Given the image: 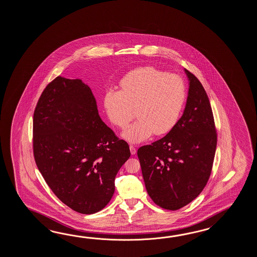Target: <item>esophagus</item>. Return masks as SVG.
<instances>
[{
	"label": "esophagus",
	"instance_id": "esophagus-1",
	"mask_svg": "<svg viewBox=\"0 0 257 257\" xmlns=\"http://www.w3.org/2000/svg\"><path fill=\"white\" fill-rule=\"evenodd\" d=\"M130 150H131V153L132 155L136 154V148L134 147L133 145H131V146H130Z\"/></svg>",
	"mask_w": 257,
	"mask_h": 257
}]
</instances>
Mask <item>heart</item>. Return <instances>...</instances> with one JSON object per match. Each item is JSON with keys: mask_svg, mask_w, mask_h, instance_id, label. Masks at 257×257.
I'll return each instance as SVG.
<instances>
[{"mask_svg": "<svg viewBox=\"0 0 257 257\" xmlns=\"http://www.w3.org/2000/svg\"><path fill=\"white\" fill-rule=\"evenodd\" d=\"M186 100V83L180 76L147 66L128 72L121 80L120 91H107L104 106L110 122L121 130L134 118L136 110L139 119L122 137L140 143L153 133L162 136L173 131Z\"/></svg>", "mask_w": 257, "mask_h": 257, "instance_id": "heart-1", "label": "heart"}]
</instances>
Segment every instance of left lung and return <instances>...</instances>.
Returning <instances> with one entry per match:
<instances>
[{
    "mask_svg": "<svg viewBox=\"0 0 257 257\" xmlns=\"http://www.w3.org/2000/svg\"><path fill=\"white\" fill-rule=\"evenodd\" d=\"M186 108L175 128L138 150L148 194L161 208L177 210L193 201L208 183L217 133L208 94L190 71Z\"/></svg>",
    "mask_w": 257,
    "mask_h": 257,
    "instance_id": "obj_1",
    "label": "left lung"
}]
</instances>
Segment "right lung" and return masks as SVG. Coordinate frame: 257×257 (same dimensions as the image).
I'll list each match as a JSON object with an SVG mask.
<instances>
[{
  "label": "right lung",
  "mask_w": 257,
  "mask_h": 257,
  "mask_svg": "<svg viewBox=\"0 0 257 257\" xmlns=\"http://www.w3.org/2000/svg\"><path fill=\"white\" fill-rule=\"evenodd\" d=\"M33 152L39 172L60 201L82 214L98 212L115 192V178L131 156L98 114L90 87L58 76L34 111Z\"/></svg>",
  "instance_id": "add662e5"
}]
</instances>
